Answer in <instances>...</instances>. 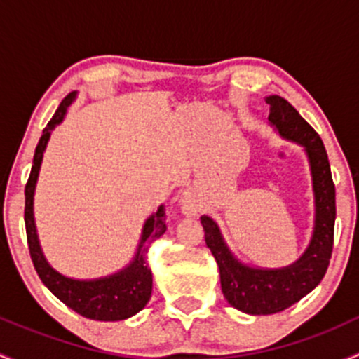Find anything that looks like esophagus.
I'll return each mask as SVG.
<instances>
[{
	"mask_svg": "<svg viewBox=\"0 0 359 359\" xmlns=\"http://www.w3.org/2000/svg\"><path fill=\"white\" fill-rule=\"evenodd\" d=\"M180 208H182L184 215L187 217H194L200 212V201H198L193 189H186L180 194Z\"/></svg>",
	"mask_w": 359,
	"mask_h": 359,
	"instance_id": "34e87169",
	"label": "esophagus"
}]
</instances>
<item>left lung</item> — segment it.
Returning <instances> with one entry per match:
<instances>
[{"label": "left lung", "instance_id": "1", "mask_svg": "<svg viewBox=\"0 0 359 359\" xmlns=\"http://www.w3.org/2000/svg\"><path fill=\"white\" fill-rule=\"evenodd\" d=\"M269 123L283 139L306 149L313 175L314 229L309 247L297 262L281 269H259L241 264L220 234L215 220L201 217L206 247L215 257L220 271V287L227 302L247 314H274L299 302L323 280L334 250L335 186L330 163L320 135L297 112L288 100L269 95Z\"/></svg>", "mask_w": 359, "mask_h": 359}]
</instances>
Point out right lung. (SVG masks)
Here are the masks:
<instances>
[{
  "label": "right lung",
  "instance_id": "add662e5",
  "mask_svg": "<svg viewBox=\"0 0 359 359\" xmlns=\"http://www.w3.org/2000/svg\"><path fill=\"white\" fill-rule=\"evenodd\" d=\"M76 99V92L69 93L66 99L60 102L59 109L55 111L53 118L50 119L46 128L43 130V135L36 146L34 159H32L31 175L25 184V233H27L29 253H31L32 264L38 273L39 280L43 281L46 288L53 293L59 300H62L67 307L76 311L81 316L90 318L97 321H119L133 316L140 309L146 307L149 302L151 292H153V273L147 266L146 253L147 241L158 240L166 231L165 224V206H159L158 212L153 213L146 220L140 236L139 248L132 262L121 269L119 273L111 276L99 278V280H72L57 273L48 260L43 255L39 247L38 233H36L34 213H32V201H34L36 180H38L39 166H41L43 153L48 144L50 133L59 125L66 116L67 107Z\"/></svg>",
  "mask_w": 359,
  "mask_h": 359
}]
</instances>
